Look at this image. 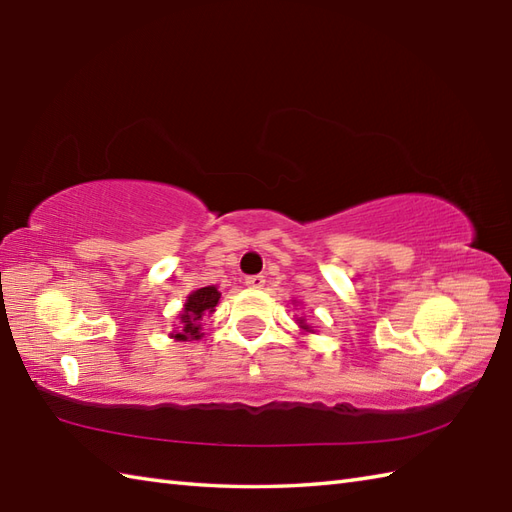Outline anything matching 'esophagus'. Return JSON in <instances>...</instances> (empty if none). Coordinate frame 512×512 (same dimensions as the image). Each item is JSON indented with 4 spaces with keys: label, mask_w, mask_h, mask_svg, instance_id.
Listing matches in <instances>:
<instances>
[{
    "label": "esophagus",
    "mask_w": 512,
    "mask_h": 512,
    "mask_svg": "<svg viewBox=\"0 0 512 512\" xmlns=\"http://www.w3.org/2000/svg\"><path fill=\"white\" fill-rule=\"evenodd\" d=\"M244 284H246L250 290H262V288L266 286V279H264V275H250V277H246Z\"/></svg>",
    "instance_id": "esophagus-1"
}]
</instances>
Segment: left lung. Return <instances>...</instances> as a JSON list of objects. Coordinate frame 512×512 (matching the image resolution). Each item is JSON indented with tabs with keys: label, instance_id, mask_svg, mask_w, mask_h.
I'll use <instances>...</instances> for the list:
<instances>
[{
	"label": "left lung",
	"instance_id": "obj_1",
	"mask_svg": "<svg viewBox=\"0 0 512 512\" xmlns=\"http://www.w3.org/2000/svg\"><path fill=\"white\" fill-rule=\"evenodd\" d=\"M297 325L303 334H314V328L306 321V317H297Z\"/></svg>",
	"mask_w": 512,
	"mask_h": 512
}]
</instances>
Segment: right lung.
I'll return each mask as SVG.
<instances>
[{
    "instance_id": "obj_1",
    "label": "right lung",
    "mask_w": 512,
    "mask_h": 512,
    "mask_svg": "<svg viewBox=\"0 0 512 512\" xmlns=\"http://www.w3.org/2000/svg\"><path fill=\"white\" fill-rule=\"evenodd\" d=\"M222 292L217 290V286H206L193 290L191 295L184 299L182 310L178 314V323L173 332L169 334V339L173 341H200L204 332H202V319L211 317L215 312V306L220 303Z\"/></svg>"
}]
</instances>
